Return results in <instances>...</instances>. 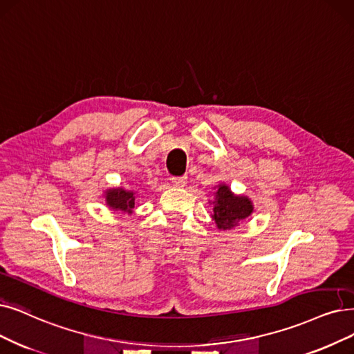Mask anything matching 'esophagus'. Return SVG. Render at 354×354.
Masks as SVG:
<instances>
[{"label": "esophagus", "instance_id": "obj_1", "mask_svg": "<svg viewBox=\"0 0 354 354\" xmlns=\"http://www.w3.org/2000/svg\"><path fill=\"white\" fill-rule=\"evenodd\" d=\"M171 183L177 187H185L186 183H187V177L186 176H180V177H173Z\"/></svg>", "mask_w": 354, "mask_h": 354}]
</instances>
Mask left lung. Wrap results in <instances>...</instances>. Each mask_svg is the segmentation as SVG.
<instances>
[{
  "mask_svg": "<svg viewBox=\"0 0 354 354\" xmlns=\"http://www.w3.org/2000/svg\"><path fill=\"white\" fill-rule=\"evenodd\" d=\"M214 214L212 219L215 221L218 230H232L239 222L247 219L252 212L254 205L247 196H236L226 185H219L215 192Z\"/></svg>",
  "mask_w": 354,
  "mask_h": 354,
  "instance_id": "obj_1",
  "label": "left lung"
}]
</instances>
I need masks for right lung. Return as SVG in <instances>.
Returning <instances> with one entry per match:
<instances>
[{
    "label": "right lung",
    "instance_id": "right-lung-1",
    "mask_svg": "<svg viewBox=\"0 0 354 354\" xmlns=\"http://www.w3.org/2000/svg\"><path fill=\"white\" fill-rule=\"evenodd\" d=\"M106 203L113 210H120L123 214H132L135 207V193L122 187L106 190Z\"/></svg>",
    "mask_w": 354,
    "mask_h": 354
}]
</instances>
